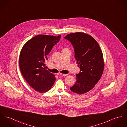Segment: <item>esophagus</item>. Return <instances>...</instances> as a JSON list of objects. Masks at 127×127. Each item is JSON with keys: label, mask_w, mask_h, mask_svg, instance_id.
Returning a JSON list of instances; mask_svg holds the SVG:
<instances>
[{"label": "esophagus", "mask_w": 127, "mask_h": 127, "mask_svg": "<svg viewBox=\"0 0 127 127\" xmlns=\"http://www.w3.org/2000/svg\"><path fill=\"white\" fill-rule=\"evenodd\" d=\"M59 74L61 76H67V75H68V74H62V73H60Z\"/></svg>", "instance_id": "34e87169"}]
</instances>
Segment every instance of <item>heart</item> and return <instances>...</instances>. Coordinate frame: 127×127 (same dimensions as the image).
Returning a JSON list of instances; mask_svg holds the SVG:
<instances>
[{
  "mask_svg": "<svg viewBox=\"0 0 127 127\" xmlns=\"http://www.w3.org/2000/svg\"><path fill=\"white\" fill-rule=\"evenodd\" d=\"M64 49H66V48H64Z\"/></svg>",
  "mask_w": 127,
  "mask_h": 127,
  "instance_id": "1",
  "label": "heart"
}]
</instances>
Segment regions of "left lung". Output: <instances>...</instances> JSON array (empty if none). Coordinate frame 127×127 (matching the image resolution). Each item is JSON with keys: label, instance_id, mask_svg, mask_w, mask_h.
<instances>
[{"label": "left lung", "instance_id": "8db88e82", "mask_svg": "<svg viewBox=\"0 0 127 127\" xmlns=\"http://www.w3.org/2000/svg\"><path fill=\"white\" fill-rule=\"evenodd\" d=\"M65 39L72 44L80 72L77 81L70 89L79 94L88 92L101 77L104 68L102 52L97 41L92 36L83 32L67 35Z\"/></svg>", "mask_w": 127, "mask_h": 127}]
</instances>
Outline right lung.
<instances>
[{"instance_id":"obj_1","label":"right lung","mask_w":127,"mask_h":127,"mask_svg":"<svg viewBox=\"0 0 127 127\" xmlns=\"http://www.w3.org/2000/svg\"><path fill=\"white\" fill-rule=\"evenodd\" d=\"M60 37L37 35L28 40L21 50L19 59L21 72L29 85L40 93L48 91L55 82V76L43 67L47 56Z\"/></svg>"}]
</instances>
